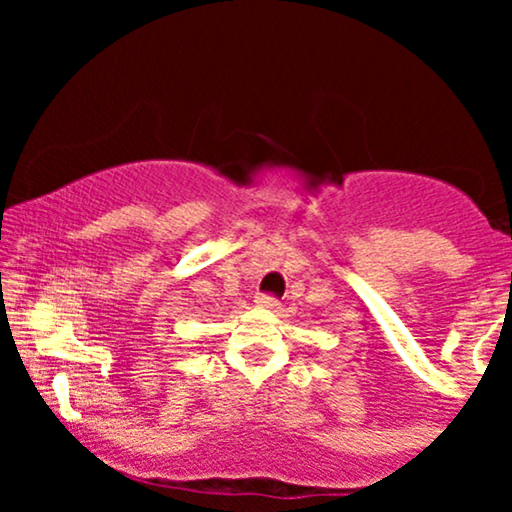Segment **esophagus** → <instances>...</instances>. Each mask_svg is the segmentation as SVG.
Masks as SVG:
<instances>
[{
	"instance_id": "1",
	"label": "esophagus",
	"mask_w": 512,
	"mask_h": 512,
	"mask_svg": "<svg viewBox=\"0 0 512 512\" xmlns=\"http://www.w3.org/2000/svg\"><path fill=\"white\" fill-rule=\"evenodd\" d=\"M255 303L260 305V308H267V310L279 308V301H276V298H272V296H257Z\"/></svg>"
}]
</instances>
